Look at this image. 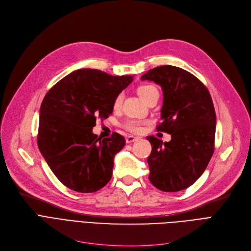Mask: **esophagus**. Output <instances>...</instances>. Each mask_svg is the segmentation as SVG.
I'll return each instance as SVG.
<instances>
[{
  "mask_svg": "<svg viewBox=\"0 0 251 251\" xmlns=\"http://www.w3.org/2000/svg\"><path fill=\"white\" fill-rule=\"evenodd\" d=\"M139 138L138 137H135V136H132V135H129L126 137V142L127 143H132V142H135L137 141Z\"/></svg>",
  "mask_w": 251,
  "mask_h": 251,
  "instance_id": "1",
  "label": "esophagus"
}]
</instances>
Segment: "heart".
<instances>
[{
	"label": "heart",
	"mask_w": 251,
	"mask_h": 251,
	"mask_svg": "<svg viewBox=\"0 0 251 251\" xmlns=\"http://www.w3.org/2000/svg\"><path fill=\"white\" fill-rule=\"evenodd\" d=\"M137 92L139 97L146 101L152 94H154V92H159L156 89L155 86L153 85H151V84H146V85H141L138 87L137 89ZM123 94H119L115 100H114V102H113V108L115 110H118L119 108L121 107L122 104V101H123ZM141 125H142V122L139 121V120H128L126 123H125V128L129 131H131V132H139L140 129H141Z\"/></svg>",
	"instance_id": "heart-1"
}]
</instances>
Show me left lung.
Segmentation results:
<instances>
[{
    "instance_id": "obj_1",
    "label": "left lung",
    "mask_w": 251,
    "mask_h": 251,
    "mask_svg": "<svg viewBox=\"0 0 251 251\" xmlns=\"http://www.w3.org/2000/svg\"><path fill=\"white\" fill-rule=\"evenodd\" d=\"M141 80L161 85L162 123L157 131L171 134L169 142L148 136L150 181L166 192L186 189L199 179L215 150L216 112L204 84L188 71L171 65L151 69Z\"/></svg>"
}]
</instances>
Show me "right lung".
<instances>
[{
  "instance_id": "add662e5",
  "label": "right lung",
  "mask_w": 251,
  "mask_h": 251,
  "mask_svg": "<svg viewBox=\"0 0 251 251\" xmlns=\"http://www.w3.org/2000/svg\"><path fill=\"white\" fill-rule=\"evenodd\" d=\"M133 80L97 69L65 76L45 96L39 111L37 146L55 176L74 191L96 192L113 174L114 157L125 138L114 132L100 139L92 133L97 119L113 113L115 98Z\"/></svg>"
}]
</instances>
